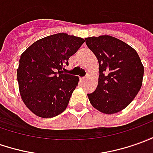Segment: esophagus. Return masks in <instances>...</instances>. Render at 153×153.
<instances>
[{"mask_svg": "<svg viewBox=\"0 0 153 153\" xmlns=\"http://www.w3.org/2000/svg\"><path fill=\"white\" fill-rule=\"evenodd\" d=\"M80 79H81V81H83V82H85V81L86 80V78H81Z\"/></svg>", "mask_w": 153, "mask_h": 153, "instance_id": "esophagus-1", "label": "esophagus"}]
</instances>
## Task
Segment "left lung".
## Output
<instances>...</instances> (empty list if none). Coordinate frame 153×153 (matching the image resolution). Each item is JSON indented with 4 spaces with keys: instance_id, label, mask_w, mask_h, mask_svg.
Wrapping results in <instances>:
<instances>
[{
    "instance_id": "obj_1",
    "label": "left lung",
    "mask_w": 153,
    "mask_h": 153,
    "mask_svg": "<svg viewBox=\"0 0 153 153\" xmlns=\"http://www.w3.org/2000/svg\"><path fill=\"white\" fill-rule=\"evenodd\" d=\"M99 62L96 90L88 94L94 109L106 115L121 111L137 96L144 67L137 51L118 38L101 35L85 38Z\"/></svg>"
}]
</instances>
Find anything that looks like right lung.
Masks as SVG:
<instances>
[{"instance_id": "add662e5", "label": "right lung", "mask_w": 153, "mask_h": 153, "mask_svg": "<svg viewBox=\"0 0 153 153\" xmlns=\"http://www.w3.org/2000/svg\"><path fill=\"white\" fill-rule=\"evenodd\" d=\"M85 42L57 33L37 40L22 53L16 70L21 98L33 114L51 118L65 111L79 79L63 74L64 64Z\"/></svg>"}]
</instances>
